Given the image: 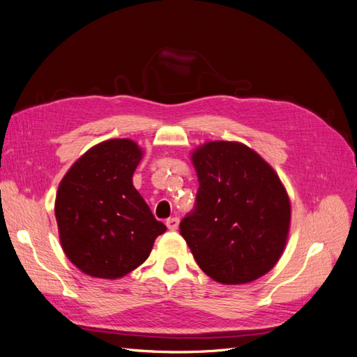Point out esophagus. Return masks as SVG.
<instances>
[{
  "mask_svg": "<svg viewBox=\"0 0 357 357\" xmlns=\"http://www.w3.org/2000/svg\"><path fill=\"white\" fill-rule=\"evenodd\" d=\"M166 225H167V227H169L170 231H176L178 226H179V218L178 217H172V218H169V220L166 222Z\"/></svg>",
  "mask_w": 357,
  "mask_h": 357,
  "instance_id": "obj_1",
  "label": "esophagus"
}]
</instances>
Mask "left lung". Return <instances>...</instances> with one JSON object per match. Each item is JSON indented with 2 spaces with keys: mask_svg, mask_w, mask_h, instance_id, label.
<instances>
[{
  "mask_svg": "<svg viewBox=\"0 0 357 357\" xmlns=\"http://www.w3.org/2000/svg\"><path fill=\"white\" fill-rule=\"evenodd\" d=\"M199 190L179 225L197 266L215 282L241 285L276 266L285 250L291 202L278 173L240 142H208L191 152Z\"/></svg>",
  "mask_w": 357,
  "mask_h": 357,
  "instance_id": "1",
  "label": "left lung"
}]
</instances>
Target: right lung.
Segmentation results:
<instances>
[{
    "label": "right lung",
    "instance_id": "1",
    "mask_svg": "<svg viewBox=\"0 0 357 357\" xmlns=\"http://www.w3.org/2000/svg\"><path fill=\"white\" fill-rule=\"evenodd\" d=\"M142 158L135 142L105 140L81 155L60 182L54 211L61 248L91 278L131 273L167 229L132 185Z\"/></svg>",
    "mask_w": 357,
    "mask_h": 357
}]
</instances>
